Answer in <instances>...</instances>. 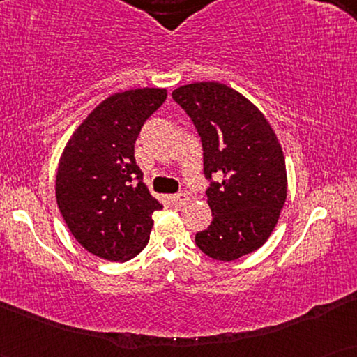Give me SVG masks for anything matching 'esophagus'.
Here are the masks:
<instances>
[{
	"label": "esophagus",
	"instance_id": "34e87169",
	"mask_svg": "<svg viewBox=\"0 0 357 357\" xmlns=\"http://www.w3.org/2000/svg\"><path fill=\"white\" fill-rule=\"evenodd\" d=\"M188 195L187 193H177V195H174L172 197V202L177 204V206H180V204H185L188 202Z\"/></svg>",
	"mask_w": 357,
	"mask_h": 357
}]
</instances>
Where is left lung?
<instances>
[{"mask_svg":"<svg viewBox=\"0 0 357 357\" xmlns=\"http://www.w3.org/2000/svg\"><path fill=\"white\" fill-rule=\"evenodd\" d=\"M172 97L202 138L209 180L213 221L195 242L219 261L255 252L271 236L287 197L284 154L275 131L250 100L221 82L180 86Z\"/></svg>","mask_w":357,"mask_h":357,"instance_id":"obj_1","label":"left lung"}]
</instances>
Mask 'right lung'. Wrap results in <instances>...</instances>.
I'll use <instances>...</instances> for the list:
<instances>
[{"label": "right lung", "mask_w": 357, "mask_h": 357, "mask_svg": "<svg viewBox=\"0 0 357 357\" xmlns=\"http://www.w3.org/2000/svg\"><path fill=\"white\" fill-rule=\"evenodd\" d=\"M167 91L131 89L107 97L77 126L56 172V203L87 252L128 261L146 247L153 213L162 208L143 183L135 141Z\"/></svg>", "instance_id": "obj_1"}]
</instances>
